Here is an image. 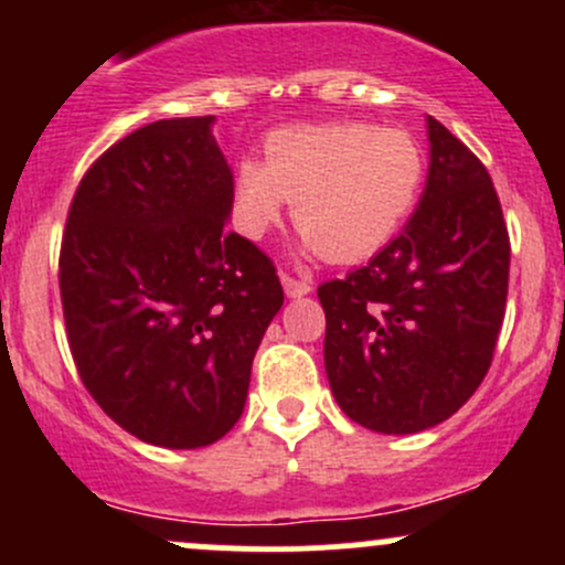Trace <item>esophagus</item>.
Returning a JSON list of instances; mask_svg holds the SVG:
<instances>
[{
    "instance_id": "34e87169",
    "label": "esophagus",
    "mask_w": 565,
    "mask_h": 565,
    "mask_svg": "<svg viewBox=\"0 0 565 565\" xmlns=\"http://www.w3.org/2000/svg\"><path fill=\"white\" fill-rule=\"evenodd\" d=\"M281 284H284V292H287V298H303V295L311 292L309 281H298V278L287 276V273L281 276Z\"/></svg>"
}]
</instances>
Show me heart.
Segmentation results:
<instances>
[{
	"mask_svg": "<svg viewBox=\"0 0 565 565\" xmlns=\"http://www.w3.org/2000/svg\"><path fill=\"white\" fill-rule=\"evenodd\" d=\"M424 147L372 122L292 125L265 139V163L243 158L232 177V221L262 241L295 202L306 254L361 262L383 250L418 204Z\"/></svg>",
	"mask_w": 565,
	"mask_h": 565,
	"instance_id": "obj_1",
	"label": "heart"
}]
</instances>
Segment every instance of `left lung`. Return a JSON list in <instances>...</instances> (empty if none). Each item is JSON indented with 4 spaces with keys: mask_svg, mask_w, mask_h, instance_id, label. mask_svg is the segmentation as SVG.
Wrapping results in <instances>:
<instances>
[{
    "mask_svg": "<svg viewBox=\"0 0 565 565\" xmlns=\"http://www.w3.org/2000/svg\"><path fill=\"white\" fill-rule=\"evenodd\" d=\"M429 174L404 230L369 265L317 289L324 372L347 418L415 435L451 418L487 377L511 246L483 163L426 117Z\"/></svg>",
    "mask_w": 565,
    "mask_h": 565,
    "instance_id": "obj_1",
    "label": "left lung"
}]
</instances>
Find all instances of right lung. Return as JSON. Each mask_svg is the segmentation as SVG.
Instances as JSON below:
<instances>
[{"label": "right lung", "mask_w": 565, "mask_h": 565, "mask_svg": "<svg viewBox=\"0 0 565 565\" xmlns=\"http://www.w3.org/2000/svg\"><path fill=\"white\" fill-rule=\"evenodd\" d=\"M215 117L145 125L73 196L60 254L67 341L100 409L150 446L221 440L284 306L273 262L226 230L232 167Z\"/></svg>", "instance_id": "right-lung-1"}]
</instances>
